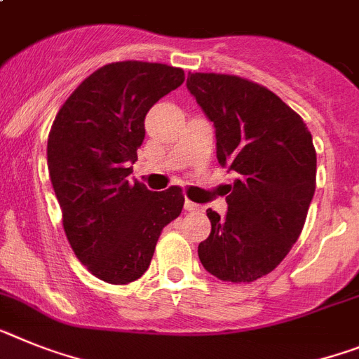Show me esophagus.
Here are the masks:
<instances>
[{
  "mask_svg": "<svg viewBox=\"0 0 359 359\" xmlns=\"http://www.w3.org/2000/svg\"><path fill=\"white\" fill-rule=\"evenodd\" d=\"M200 209H201L200 205L194 203V201H191V200L185 201V210H189V212H198Z\"/></svg>",
  "mask_w": 359,
  "mask_h": 359,
  "instance_id": "34e87169",
  "label": "esophagus"
}]
</instances>
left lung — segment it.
<instances>
[{
  "instance_id": "obj_1",
  "label": "left lung",
  "mask_w": 359,
  "mask_h": 359,
  "mask_svg": "<svg viewBox=\"0 0 359 359\" xmlns=\"http://www.w3.org/2000/svg\"><path fill=\"white\" fill-rule=\"evenodd\" d=\"M187 88L216 128L217 163L238 174L222 217L198 247L203 267L232 283L274 271L292 249L316 191V149L302 116L263 85L194 72Z\"/></svg>"
}]
</instances>
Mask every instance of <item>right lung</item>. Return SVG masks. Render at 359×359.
<instances>
[{
    "mask_svg": "<svg viewBox=\"0 0 359 359\" xmlns=\"http://www.w3.org/2000/svg\"><path fill=\"white\" fill-rule=\"evenodd\" d=\"M183 81V69L163 63H109L67 97L48 133V174L67 240L107 283L142 278L163 226L182 214V187L152 192L128 176L147 112Z\"/></svg>",
    "mask_w": 359,
    "mask_h": 359,
    "instance_id": "1",
    "label": "right lung"
}]
</instances>
